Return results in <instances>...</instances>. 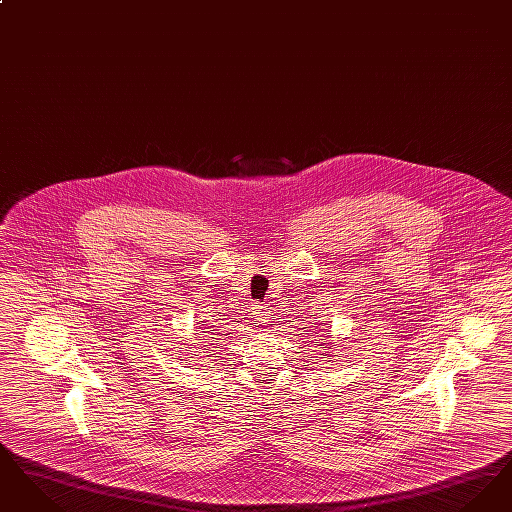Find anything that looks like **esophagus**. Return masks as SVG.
<instances>
[{
  "label": "esophagus",
  "instance_id": "34e87169",
  "mask_svg": "<svg viewBox=\"0 0 512 512\" xmlns=\"http://www.w3.org/2000/svg\"><path fill=\"white\" fill-rule=\"evenodd\" d=\"M255 309H257V307H253V315H254V313H255V312H257V313H258V315H257V316H255V317H261V315H259V311H255Z\"/></svg>",
  "mask_w": 512,
  "mask_h": 512
}]
</instances>
